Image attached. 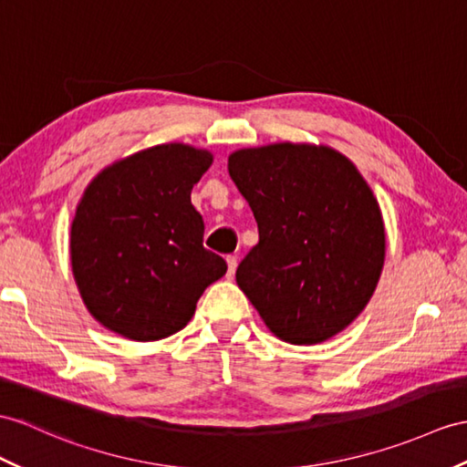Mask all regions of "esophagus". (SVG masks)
Returning a JSON list of instances; mask_svg holds the SVG:
<instances>
[{
    "label": "esophagus",
    "mask_w": 467,
    "mask_h": 467,
    "mask_svg": "<svg viewBox=\"0 0 467 467\" xmlns=\"http://www.w3.org/2000/svg\"><path fill=\"white\" fill-rule=\"evenodd\" d=\"M227 261V277H234V273H235V267H237V257L235 255H230L225 259Z\"/></svg>",
    "instance_id": "obj_1"
}]
</instances>
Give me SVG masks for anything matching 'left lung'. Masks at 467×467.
I'll return each instance as SVG.
<instances>
[{"label":"left lung","mask_w":467,"mask_h":467,"mask_svg":"<svg viewBox=\"0 0 467 467\" xmlns=\"http://www.w3.org/2000/svg\"><path fill=\"white\" fill-rule=\"evenodd\" d=\"M227 170L259 230L235 279L269 331L291 345L343 331L384 265V222L367 180L333 148L293 142L244 148Z\"/></svg>","instance_id":"8db88e82"}]
</instances>
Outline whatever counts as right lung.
Listing matches in <instances>:
<instances>
[{"label": "right lung", "instance_id": "add662e5", "mask_svg": "<svg viewBox=\"0 0 467 467\" xmlns=\"http://www.w3.org/2000/svg\"><path fill=\"white\" fill-rule=\"evenodd\" d=\"M212 161L188 144H158L87 186L71 225V265L88 313L109 331L142 343L174 335L225 275L190 202Z\"/></svg>", "mask_w": 467, "mask_h": 467}]
</instances>
